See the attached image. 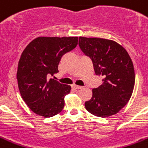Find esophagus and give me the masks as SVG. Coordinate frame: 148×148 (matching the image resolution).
I'll list each match as a JSON object with an SVG mask.
<instances>
[{
    "label": "esophagus",
    "instance_id": "1",
    "mask_svg": "<svg viewBox=\"0 0 148 148\" xmlns=\"http://www.w3.org/2000/svg\"><path fill=\"white\" fill-rule=\"evenodd\" d=\"M72 89H80L82 88V86H77V85H72Z\"/></svg>",
    "mask_w": 148,
    "mask_h": 148
}]
</instances>
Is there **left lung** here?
<instances>
[{"instance_id":"obj_1","label":"left lung","mask_w":148,"mask_h":148,"mask_svg":"<svg viewBox=\"0 0 148 148\" xmlns=\"http://www.w3.org/2000/svg\"><path fill=\"white\" fill-rule=\"evenodd\" d=\"M79 46L91 58L96 75L103 77L102 84L92 89L86 109L96 116L117 114L130 101L135 86L132 61L124 47L114 41L99 38H79Z\"/></svg>"}]
</instances>
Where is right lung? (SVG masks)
Segmentation results:
<instances>
[{"label": "right lung", "mask_w": 148, "mask_h": 148, "mask_svg": "<svg viewBox=\"0 0 148 148\" xmlns=\"http://www.w3.org/2000/svg\"><path fill=\"white\" fill-rule=\"evenodd\" d=\"M77 43V37H38L22 52L16 74L18 89L26 105L36 114L51 117L64 108V97L71 88L49 77L59 72L62 57Z\"/></svg>", "instance_id": "right-lung-1"}]
</instances>
